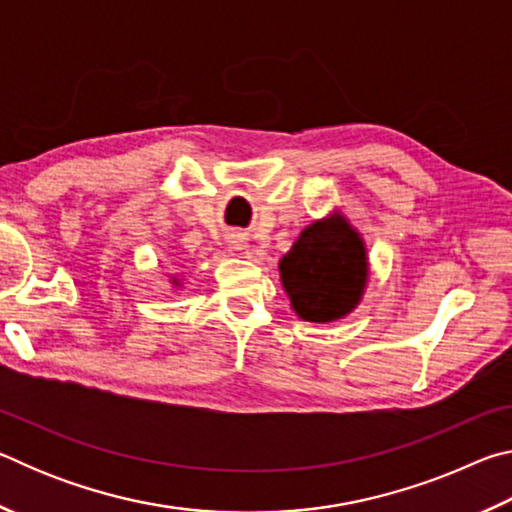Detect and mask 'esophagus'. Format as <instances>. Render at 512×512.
<instances>
[{
	"label": "esophagus",
	"instance_id": "1",
	"mask_svg": "<svg viewBox=\"0 0 512 512\" xmlns=\"http://www.w3.org/2000/svg\"><path fill=\"white\" fill-rule=\"evenodd\" d=\"M228 244L232 250H246L248 239H246V235H241V232H232V235L228 237Z\"/></svg>",
	"mask_w": 512,
	"mask_h": 512
}]
</instances>
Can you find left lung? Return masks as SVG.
I'll use <instances>...</instances> for the list:
<instances>
[{"mask_svg":"<svg viewBox=\"0 0 512 512\" xmlns=\"http://www.w3.org/2000/svg\"><path fill=\"white\" fill-rule=\"evenodd\" d=\"M277 268L291 309L309 323L352 314L370 273L366 244L341 212L307 225Z\"/></svg>","mask_w":512,"mask_h":512,"instance_id":"8db88e82","label":"left lung"}]
</instances>
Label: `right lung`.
Returning <instances> with one entry per match:
<instances>
[{
  "label": "right lung",
  "mask_w": 512,
  "mask_h": 512,
  "mask_svg": "<svg viewBox=\"0 0 512 512\" xmlns=\"http://www.w3.org/2000/svg\"><path fill=\"white\" fill-rule=\"evenodd\" d=\"M171 282H173V287H178V284H180L178 277H171Z\"/></svg>",
  "instance_id": "right-lung-1"
}]
</instances>
